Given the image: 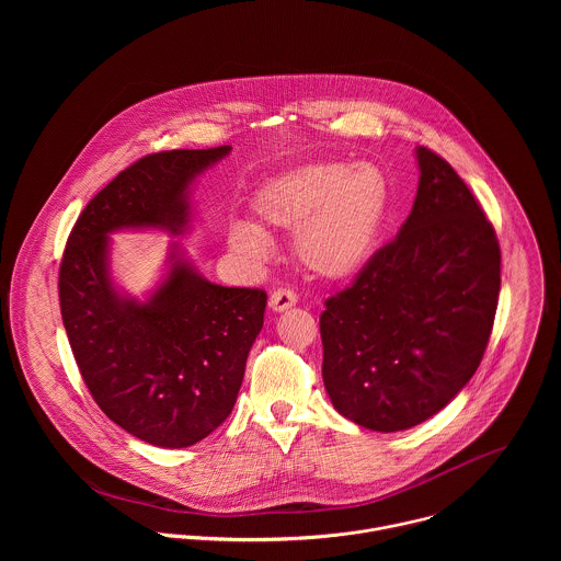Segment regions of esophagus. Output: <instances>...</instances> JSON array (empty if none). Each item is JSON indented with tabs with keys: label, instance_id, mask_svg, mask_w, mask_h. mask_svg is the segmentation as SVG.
<instances>
[{
	"label": "esophagus",
	"instance_id": "esophagus-1",
	"mask_svg": "<svg viewBox=\"0 0 561 561\" xmlns=\"http://www.w3.org/2000/svg\"><path fill=\"white\" fill-rule=\"evenodd\" d=\"M298 298L291 289H276L272 296H270V309L280 313V311H287L291 307H296Z\"/></svg>",
	"mask_w": 561,
	"mask_h": 561
}]
</instances>
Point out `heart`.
<instances>
[{
	"label": "heart",
	"mask_w": 561,
	"mask_h": 561,
	"mask_svg": "<svg viewBox=\"0 0 561 561\" xmlns=\"http://www.w3.org/2000/svg\"><path fill=\"white\" fill-rule=\"evenodd\" d=\"M256 225L238 220L229 243L248 259L270 254L266 233H291L300 265L323 280L358 274L371 259L389 209L387 174L374 163H309L267 181L254 196Z\"/></svg>",
	"instance_id": "heart-1"
}]
</instances>
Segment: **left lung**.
I'll list each match as a JSON object with an SVG mask.
<instances>
[{
  "instance_id": "8db88e82",
  "label": "left lung",
  "mask_w": 561,
  "mask_h": 561,
  "mask_svg": "<svg viewBox=\"0 0 561 561\" xmlns=\"http://www.w3.org/2000/svg\"><path fill=\"white\" fill-rule=\"evenodd\" d=\"M419 190L398 238L323 302V387L350 421L400 432L454 400L480 367L501 250L458 172L419 147Z\"/></svg>"
}]
</instances>
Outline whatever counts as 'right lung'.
Here are the masks:
<instances>
[{
  "label": "right lung",
  "mask_w": 561,
  "mask_h": 561,
  "mask_svg": "<svg viewBox=\"0 0 561 561\" xmlns=\"http://www.w3.org/2000/svg\"><path fill=\"white\" fill-rule=\"evenodd\" d=\"M229 151H161L131 163L83 207L60 263L62 321L92 400L156 447H190L231 414L267 294L205 280L174 245L151 300L121 296L110 278L107 233H183L190 183Z\"/></svg>",
  "instance_id": "add662e5"
}]
</instances>
